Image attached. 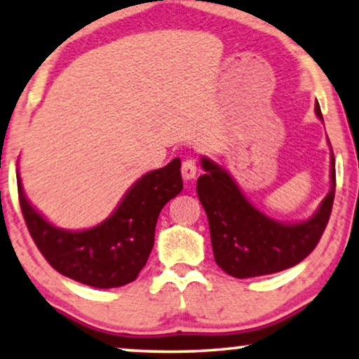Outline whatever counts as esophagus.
<instances>
[{
	"mask_svg": "<svg viewBox=\"0 0 359 359\" xmlns=\"http://www.w3.org/2000/svg\"><path fill=\"white\" fill-rule=\"evenodd\" d=\"M196 173H198V163L193 158H186L181 165V175L184 180H194Z\"/></svg>",
	"mask_w": 359,
	"mask_h": 359,
	"instance_id": "1",
	"label": "esophagus"
}]
</instances>
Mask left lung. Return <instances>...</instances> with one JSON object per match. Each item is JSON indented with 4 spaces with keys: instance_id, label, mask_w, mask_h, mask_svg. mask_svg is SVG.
Here are the masks:
<instances>
[{
    "instance_id": "1",
    "label": "left lung",
    "mask_w": 359,
    "mask_h": 359,
    "mask_svg": "<svg viewBox=\"0 0 359 359\" xmlns=\"http://www.w3.org/2000/svg\"><path fill=\"white\" fill-rule=\"evenodd\" d=\"M316 114L323 121L320 106ZM330 191L311 219L297 224L278 222L248 199L227 171L201 158L205 175L198 180V196L208 214L215 263L233 278H255L296 266L322 238L335 199V158L330 160Z\"/></svg>"
}]
</instances>
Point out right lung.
<instances>
[{
	"instance_id": "obj_1",
	"label": "right lung",
	"mask_w": 359,
	"mask_h": 359,
	"mask_svg": "<svg viewBox=\"0 0 359 359\" xmlns=\"http://www.w3.org/2000/svg\"><path fill=\"white\" fill-rule=\"evenodd\" d=\"M181 160L142 176L111 217L88 230H63L47 222L24 196L18 173L19 204L29 233L48 264L63 276L109 289L129 284L145 266L163 205L183 189Z\"/></svg>"
}]
</instances>
